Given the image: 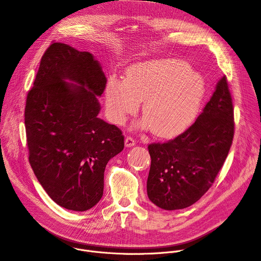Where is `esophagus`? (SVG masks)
<instances>
[{
	"mask_svg": "<svg viewBox=\"0 0 261 261\" xmlns=\"http://www.w3.org/2000/svg\"><path fill=\"white\" fill-rule=\"evenodd\" d=\"M135 143H136V141H135V139L132 136H127L126 137V139H125V145L126 146L130 147V146L135 145Z\"/></svg>",
	"mask_w": 261,
	"mask_h": 261,
	"instance_id": "obj_1",
	"label": "esophagus"
}]
</instances>
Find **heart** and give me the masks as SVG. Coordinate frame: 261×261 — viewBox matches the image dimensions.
Instances as JSON below:
<instances>
[{
    "mask_svg": "<svg viewBox=\"0 0 261 261\" xmlns=\"http://www.w3.org/2000/svg\"><path fill=\"white\" fill-rule=\"evenodd\" d=\"M205 94L204 77L192 71L188 63L160 59L130 67L124 83L111 79L105 101L110 118L122 124L143 100L142 117L148 127L157 135L170 136L196 120Z\"/></svg>",
    "mask_w": 261,
    "mask_h": 261,
    "instance_id": "b5f03b06",
    "label": "heart"
}]
</instances>
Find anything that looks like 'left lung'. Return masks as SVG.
<instances>
[{
	"mask_svg": "<svg viewBox=\"0 0 261 261\" xmlns=\"http://www.w3.org/2000/svg\"><path fill=\"white\" fill-rule=\"evenodd\" d=\"M232 98L223 76L195 122L165 142L147 145L151 156L146 191L157 206L188 207L212 187L234 135Z\"/></svg>",
	"mask_w": 261,
	"mask_h": 261,
	"instance_id": "8db88e82",
	"label": "left lung"
}]
</instances>
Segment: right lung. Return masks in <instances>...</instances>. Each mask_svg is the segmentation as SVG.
I'll return each mask as SVG.
<instances>
[{"label":"right lung","instance_id":"1","mask_svg":"<svg viewBox=\"0 0 261 261\" xmlns=\"http://www.w3.org/2000/svg\"><path fill=\"white\" fill-rule=\"evenodd\" d=\"M33 86L24 108L31 167L56 203L90 210L103 195L107 162L124 148L122 130L97 117L104 73L92 54L53 42Z\"/></svg>","mask_w":261,"mask_h":261}]
</instances>
